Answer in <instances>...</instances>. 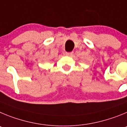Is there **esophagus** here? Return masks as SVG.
<instances>
[{
  "label": "esophagus",
  "mask_w": 127,
  "mask_h": 127,
  "mask_svg": "<svg viewBox=\"0 0 127 127\" xmlns=\"http://www.w3.org/2000/svg\"><path fill=\"white\" fill-rule=\"evenodd\" d=\"M73 52H66V54L67 56H71L72 54H73Z\"/></svg>",
  "instance_id": "esophagus-1"
}]
</instances>
